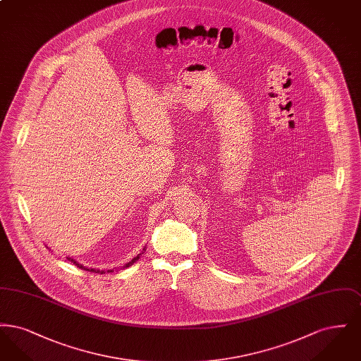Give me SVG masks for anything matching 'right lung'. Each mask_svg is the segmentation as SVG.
<instances>
[{
	"mask_svg": "<svg viewBox=\"0 0 361 361\" xmlns=\"http://www.w3.org/2000/svg\"><path fill=\"white\" fill-rule=\"evenodd\" d=\"M143 250H146V249L143 247ZM140 255H143V252H142V253H139L137 257L133 258L131 261H128V262H127V264H126V265H124L123 268H128L130 265H133V264H134V262H135L137 259H139V257H140ZM68 259H69V261H71V262H73L74 265H77V268L85 269V271H89V272H94V274H100V275H103V274H111V272H114V269H103V271H102V269H94V268H90V269H89V268H85L84 265H81L80 262H77V261H75V259H73V258L68 257Z\"/></svg>",
	"mask_w": 361,
	"mask_h": 361,
	"instance_id": "right-lung-1",
	"label": "right lung"
}]
</instances>
